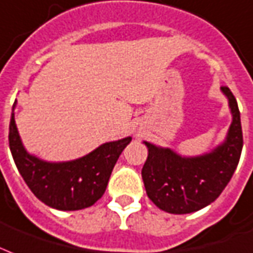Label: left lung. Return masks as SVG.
<instances>
[{
    "mask_svg": "<svg viewBox=\"0 0 253 253\" xmlns=\"http://www.w3.org/2000/svg\"><path fill=\"white\" fill-rule=\"evenodd\" d=\"M221 91L228 99L232 123L220 146L199 157H180L171 148L144 142L147 161L142 169L144 188L152 203L169 213L199 211L219 198L238 167L243 148L240 111L227 86Z\"/></svg>",
    "mask_w": 253,
    "mask_h": 253,
    "instance_id": "8db88e82",
    "label": "left lung"
}]
</instances>
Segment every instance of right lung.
<instances>
[{"instance_id":"right-lung-1","label":"right lung","mask_w":253,"mask_h":253,"mask_svg":"<svg viewBox=\"0 0 253 253\" xmlns=\"http://www.w3.org/2000/svg\"><path fill=\"white\" fill-rule=\"evenodd\" d=\"M14 107L9 125V147L25 183L42 203L61 211L84 210L101 199L119 155L131 136L107 142L70 162L51 163L30 155L21 142L14 121Z\"/></svg>"}]
</instances>
